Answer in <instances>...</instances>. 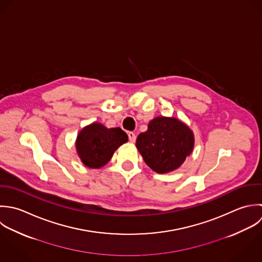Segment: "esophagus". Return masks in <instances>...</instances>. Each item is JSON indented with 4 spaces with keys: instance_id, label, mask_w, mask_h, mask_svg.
Here are the masks:
<instances>
[{
    "instance_id": "obj_1",
    "label": "esophagus",
    "mask_w": 262,
    "mask_h": 262,
    "mask_svg": "<svg viewBox=\"0 0 262 262\" xmlns=\"http://www.w3.org/2000/svg\"><path fill=\"white\" fill-rule=\"evenodd\" d=\"M128 136H129V140H130V142H135V140H136V135H135V133H133V132H129L128 133Z\"/></svg>"
}]
</instances>
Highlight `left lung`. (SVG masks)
I'll return each instance as SVG.
<instances>
[{
    "label": "left lung",
    "mask_w": 262,
    "mask_h": 262,
    "mask_svg": "<svg viewBox=\"0 0 262 262\" xmlns=\"http://www.w3.org/2000/svg\"><path fill=\"white\" fill-rule=\"evenodd\" d=\"M136 147L145 164L159 174L181 167L194 147L192 130L176 118L157 117L140 133Z\"/></svg>",
    "instance_id": "obj_1"
}]
</instances>
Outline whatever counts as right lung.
Returning a JSON list of instances; mask_svg holds the SVG:
<instances>
[{"label": "right lung", "mask_w": 262, "mask_h": 262, "mask_svg": "<svg viewBox=\"0 0 262 262\" xmlns=\"http://www.w3.org/2000/svg\"><path fill=\"white\" fill-rule=\"evenodd\" d=\"M128 141V135L121 128L107 129L100 123L84 127L76 139V150L88 168L98 169L110 162L114 152Z\"/></svg>", "instance_id": "1"}]
</instances>
